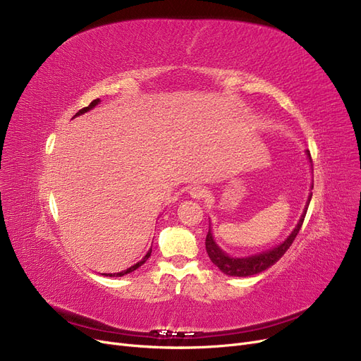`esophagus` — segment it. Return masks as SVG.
Masks as SVG:
<instances>
[{"mask_svg":"<svg viewBox=\"0 0 361 361\" xmlns=\"http://www.w3.org/2000/svg\"><path fill=\"white\" fill-rule=\"evenodd\" d=\"M207 193H208V190L205 189V187H202V185H195V187H192V189H190V196L193 199H203V197L207 196Z\"/></svg>","mask_w":361,"mask_h":361,"instance_id":"esophagus-1","label":"esophagus"}]
</instances>
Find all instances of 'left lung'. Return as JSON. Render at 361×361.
I'll return each instance as SVG.
<instances>
[{
	"label": "left lung",
	"mask_w": 361,
	"mask_h": 361,
	"mask_svg": "<svg viewBox=\"0 0 361 361\" xmlns=\"http://www.w3.org/2000/svg\"><path fill=\"white\" fill-rule=\"evenodd\" d=\"M307 154H308V158L311 159V156H310L308 152H307ZM311 196H312V193H310L308 203L311 200ZM305 214H307V208H305V211H304V214L300 219V223H298L295 230L290 233V236L283 243H280L279 246L267 250V252H262V254H258V255H254V257H247V258H233V257H228L227 254H224L223 250L219 249L216 246V243L214 242L212 233L209 230L208 234H207V242H205L208 257L211 258V261L216 265V267L227 276L246 277V276L258 274L264 270H267L269 267H271L273 264H276L281 257L285 255L286 250L293 243L296 234L300 233V230L302 227Z\"/></svg>",
	"instance_id": "8db88e82"
}]
</instances>
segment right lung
<instances>
[{"mask_svg":"<svg viewBox=\"0 0 361 361\" xmlns=\"http://www.w3.org/2000/svg\"><path fill=\"white\" fill-rule=\"evenodd\" d=\"M100 100L99 99H96V100H92L87 107H84V109H81V111L80 112H78L75 116H78V115H82V114H85V112H88V111H91V109L94 107V106H96L97 103H99ZM150 254H152V249L149 250V252L146 254V257L142 259V261H140V262H137L135 265H133V267H130V269H127V270H123V271H121V273H114V274H104V276H109V277H121V276H125V274H128V273H131V271H134V270H137L138 267H140V265H143L147 259H149V257H150Z\"/></svg>","mask_w":361,"mask_h":361,"instance_id":"obj_1","label":"right lung"}]
</instances>
